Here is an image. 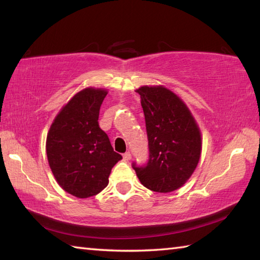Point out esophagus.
I'll return each instance as SVG.
<instances>
[{
    "mask_svg": "<svg viewBox=\"0 0 260 260\" xmlns=\"http://www.w3.org/2000/svg\"><path fill=\"white\" fill-rule=\"evenodd\" d=\"M123 158H124V161H129V159L132 158L131 153L129 152H126L124 155H123Z\"/></svg>",
    "mask_w": 260,
    "mask_h": 260,
    "instance_id": "34e87169",
    "label": "esophagus"
}]
</instances>
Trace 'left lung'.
<instances>
[{"label":"left lung","mask_w":260,"mask_h":260,"mask_svg":"<svg viewBox=\"0 0 260 260\" xmlns=\"http://www.w3.org/2000/svg\"><path fill=\"white\" fill-rule=\"evenodd\" d=\"M136 91L145 116L150 158L133 168L141 183L154 192L180 189L197 169L202 151L201 132L185 103L164 86Z\"/></svg>","instance_id":"left-lung-1"}]
</instances>
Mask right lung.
Returning a JSON list of instances; mask_svg holds the SVG:
<instances>
[{
    "mask_svg": "<svg viewBox=\"0 0 260 260\" xmlns=\"http://www.w3.org/2000/svg\"><path fill=\"white\" fill-rule=\"evenodd\" d=\"M107 93L93 87L77 92L60 109L47 135V157L54 179L66 192L80 199L102 192L121 159L98 125Z\"/></svg>",
    "mask_w": 260,
    "mask_h": 260,
    "instance_id": "1",
    "label": "right lung"
}]
</instances>
